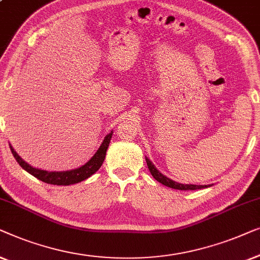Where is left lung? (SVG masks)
<instances>
[{
    "label": "left lung",
    "instance_id": "8db88e82",
    "mask_svg": "<svg viewBox=\"0 0 260 260\" xmlns=\"http://www.w3.org/2000/svg\"><path fill=\"white\" fill-rule=\"evenodd\" d=\"M146 162H147L148 170L151 172V174L153 175V178L155 179L156 181L161 182L162 185L167 186V187L174 188V189H181V191H194V189H200V188H206L210 187L211 185H192V184H179V182L172 180V179L167 178L166 175H164L161 172H160L158 168L154 166L151 160H149L147 156H146Z\"/></svg>",
    "mask_w": 260,
    "mask_h": 260
}]
</instances>
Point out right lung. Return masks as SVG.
<instances>
[{"label": "right lung", "instance_id": "right-lung-1", "mask_svg": "<svg viewBox=\"0 0 260 260\" xmlns=\"http://www.w3.org/2000/svg\"><path fill=\"white\" fill-rule=\"evenodd\" d=\"M112 135H113V131H111V133L106 135L100 147H99L98 151L95 152V154L85 164V165L80 166L78 168H74V170H69V171L52 172V171H45V170H40V168H35L29 165L28 162H25L24 160L17 154L16 151L13 148V146L10 144H9V147H10V151L13 153L14 158H15L16 161L19 162V165L23 168L24 171H27L28 173H30L31 175H34L35 178H38L39 180L50 185L68 186V185L78 184V182L86 180V179L92 177L95 172L101 167L102 162H104V160L106 158V152H107L109 142H111Z\"/></svg>", "mask_w": 260, "mask_h": 260}]
</instances>
